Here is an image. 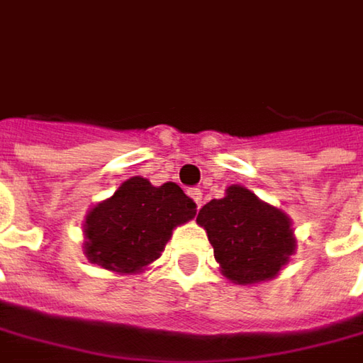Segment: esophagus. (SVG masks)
I'll list each match as a JSON object with an SVG mask.
<instances>
[{"label":"esophagus","instance_id":"34e87169","mask_svg":"<svg viewBox=\"0 0 363 363\" xmlns=\"http://www.w3.org/2000/svg\"><path fill=\"white\" fill-rule=\"evenodd\" d=\"M189 197L195 201L197 209H201V203H203V193H201L199 189H191V191H189Z\"/></svg>","mask_w":363,"mask_h":363}]
</instances>
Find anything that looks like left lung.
Masks as SVG:
<instances>
[{"mask_svg": "<svg viewBox=\"0 0 363 363\" xmlns=\"http://www.w3.org/2000/svg\"><path fill=\"white\" fill-rule=\"evenodd\" d=\"M197 223L207 231L221 274L235 284L272 280L296 250L291 217L242 184L203 205Z\"/></svg>", "mask_w": 363, "mask_h": 363, "instance_id": "8db88e82", "label": "left lung"}]
</instances>
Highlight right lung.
Instances as JSON below:
<instances>
[{"label":"right lung","mask_w":363,"mask_h":363,"mask_svg":"<svg viewBox=\"0 0 363 363\" xmlns=\"http://www.w3.org/2000/svg\"><path fill=\"white\" fill-rule=\"evenodd\" d=\"M197 215V205L177 182L154 186L132 177L109 199L93 205L83 221V254L116 274H140L164 252L172 231Z\"/></svg>","instance_id":"right-lung-1"}]
</instances>
